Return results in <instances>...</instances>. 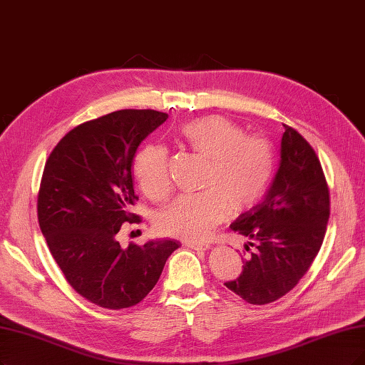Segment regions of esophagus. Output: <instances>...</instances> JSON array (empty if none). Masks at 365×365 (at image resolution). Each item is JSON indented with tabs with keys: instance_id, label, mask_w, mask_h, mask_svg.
Returning <instances> with one entry per match:
<instances>
[{
	"instance_id": "34e87169",
	"label": "esophagus",
	"mask_w": 365,
	"mask_h": 365,
	"mask_svg": "<svg viewBox=\"0 0 365 365\" xmlns=\"http://www.w3.org/2000/svg\"><path fill=\"white\" fill-rule=\"evenodd\" d=\"M183 245L186 248H191V250H195V251H206L210 248L209 244H206V242H195V240H185Z\"/></svg>"
}]
</instances>
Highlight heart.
Returning <instances> with one entry per match:
<instances>
[{
    "label": "heart",
    "instance_id": "1",
    "mask_svg": "<svg viewBox=\"0 0 365 365\" xmlns=\"http://www.w3.org/2000/svg\"><path fill=\"white\" fill-rule=\"evenodd\" d=\"M180 133L197 155L209 159L201 179L206 191L175 198L159 213L156 227L164 235L197 240L222 222L228 212H244L263 197L275 171V150L269 140L250 137L220 115L190 121ZM133 174L147 197L165 198L171 187L167 148L141 147Z\"/></svg>",
    "mask_w": 365,
    "mask_h": 365
}]
</instances>
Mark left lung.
I'll return each instance as SVG.
<instances>
[{"label": "left lung", "mask_w": 365, "mask_h": 365, "mask_svg": "<svg viewBox=\"0 0 365 365\" xmlns=\"http://www.w3.org/2000/svg\"><path fill=\"white\" fill-rule=\"evenodd\" d=\"M284 128L279 167L263 201L230 225L248 237L250 254L242 259L239 278L225 287L254 305L274 302L298 284L316 259L329 220V190L320 160L301 133Z\"/></svg>", "instance_id": "1"}]
</instances>
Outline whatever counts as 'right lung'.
Returning a JSON list of instances; mask_svg holds the SVG:
<instances>
[{"label": "right lung", "instance_id": "obj_1", "mask_svg": "<svg viewBox=\"0 0 365 365\" xmlns=\"http://www.w3.org/2000/svg\"><path fill=\"white\" fill-rule=\"evenodd\" d=\"M168 118L153 110H120L73 128L49 155L37 217L53 260L87 301L121 309L141 302L180 242L148 240L121 248L117 233L130 212L138 145Z\"/></svg>", "mask_w": 365, "mask_h": 365}]
</instances>
